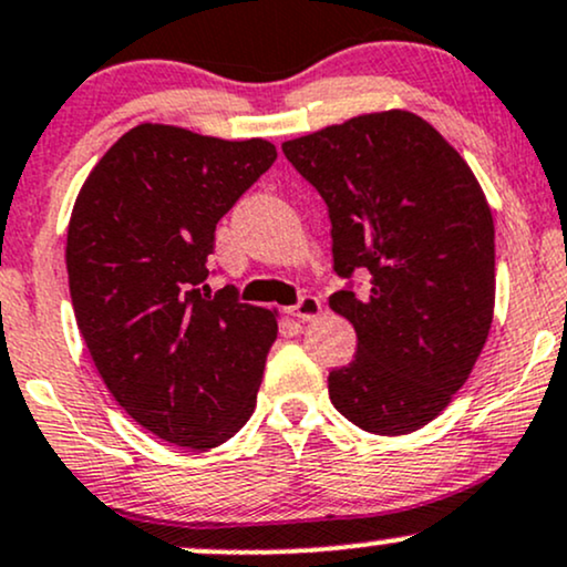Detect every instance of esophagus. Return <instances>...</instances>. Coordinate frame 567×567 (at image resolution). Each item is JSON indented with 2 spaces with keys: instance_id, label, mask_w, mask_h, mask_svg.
I'll return each instance as SVG.
<instances>
[{
  "instance_id": "34e87169",
  "label": "esophagus",
  "mask_w": 567,
  "mask_h": 567,
  "mask_svg": "<svg viewBox=\"0 0 567 567\" xmlns=\"http://www.w3.org/2000/svg\"><path fill=\"white\" fill-rule=\"evenodd\" d=\"M290 313L296 319H301V322H313V319H317L319 313H322V301H319L317 296H303L301 301L292 306Z\"/></svg>"
}]
</instances>
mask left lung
<instances>
[{
    "instance_id": "8db88e82",
    "label": "left lung",
    "mask_w": 567,
    "mask_h": 567,
    "mask_svg": "<svg viewBox=\"0 0 567 567\" xmlns=\"http://www.w3.org/2000/svg\"><path fill=\"white\" fill-rule=\"evenodd\" d=\"M296 172L324 197L340 277L364 296L330 309L357 330V357L330 372V401L374 435L439 417L467 383L494 319V218L473 168L409 111H383L288 140Z\"/></svg>"
}]
</instances>
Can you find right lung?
<instances>
[{
    "mask_svg": "<svg viewBox=\"0 0 567 567\" xmlns=\"http://www.w3.org/2000/svg\"><path fill=\"white\" fill-rule=\"evenodd\" d=\"M275 158L266 140L140 124L73 203L65 266L81 336L118 406L174 446L214 449L256 409L277 311L206 279L218 218Z\"/></svg>",
    "mask_w": 567,
    "mask_h": 567,
    "instance_id": "add662e5",
    "label": "right lung"
}]
</instances>
